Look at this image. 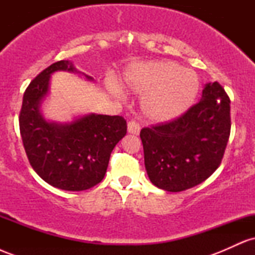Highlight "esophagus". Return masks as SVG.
<instances>
[{
	"instance_id": "obj_1",
	"label": "esophagus",
	"mask_w": 255,
	"mask_h": 255,
	"mask_svg": "<svg viewBox=\"0 0 255 255\" xmlns=\"http://www.w3.org/2000/svg\"><path fill=\"white\" fill-rule=\"evenodd\" d=\"M128 133L130 134L140 133V126L136 121H134V120H130V121L128 122Z\"/></svg>"
}]
</instances>
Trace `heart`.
I'll return each instance as SVG.
<instances>
[{
    "instance_id": "heart-1",
    "label": "heart",
    "mask_w": 255,
    "mask_h": 255,
    "mask_svg": "<svg viewBox=\"0 0 255 255\" xmlns=\"http://www.w3.org/2000/svg\"><path fill=\"white\" fill-rule=\"evenodd\" d=\"M124 86L142 96V115L152 122L172 121L186 113L199 91L198 75L172 61L134 64L125 72ZM119 95V90H115Z\"/></svg>"
}]
</instances>
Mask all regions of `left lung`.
Here are the masks:
<instances>
[{
    "mask_svg": "<svg viewBox=\"0 0 255 255\" xmlns=\"http://www.w3.org/2000/svg\"><path fill=\"white\" fill-rule=\"evenodd\" d=\"M230 99L222 85H205L197 104L174 121L142 128L145 168L154 186L182 192L221 165L230 135Z\"/></svg>",
    "mask_w": 255,
    "mask_h": 255,
    "instance_id": "8db88e82",
    "label": "left lung"
}]
</instances>
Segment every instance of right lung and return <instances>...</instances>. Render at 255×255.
Returning <instances> with one entry per match:
<instances>
[{"label": "right lung", "instance_id": "obj_1", "mask_svg": "<svg viewBox=\"0 0 255 255\" xmlns=\"http://www.w3.org/2000/svg\"><path fill=\"white\" fill-rule=\"evenodd\" d=\"M57 71L77 69L68 61H58L31 81L20 110V134L28 162L46 183L63 191H85L104 178L111 152L127 133V122L122 116L97 114L68 124L46 121L40 104L50 75Z\"/></svg>", "mask_w": 255, "mask_h": 255}]
</instances>
